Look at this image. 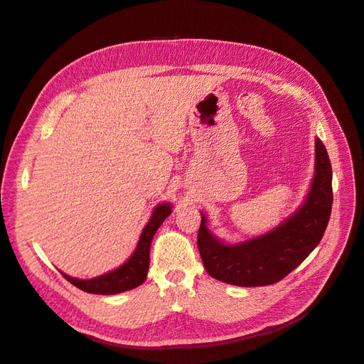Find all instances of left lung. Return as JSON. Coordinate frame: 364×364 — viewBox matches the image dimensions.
<instances>
[{"mask_svg":"<svg viewBox=\"0 0 364 364\" xmlns=\"http://www.w3.org/2000/svg\"><path fill=\"white\" fill-rule=\"evenodd\" d=\"M333 208V170L326 149L316 139V174L305 203L287 222L259 238L228 246L206 229L205 215L197 246L213 278L240 287H261L284 279L321 243Z\"/></svg>","mask_w":364,"mask_h":364,"instance_id":"8db88e82","label":"left lung"}]
</instances>
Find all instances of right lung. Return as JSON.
Returning <instances> with one entry per match:
<instances>
[{"label": "right lung", "mask_w": 364, "mask_h": 364, "mask_svg": "<svg viewBox=\"0 0 364 364\" xmlns=\"http://www.w3.org/2000/svg\"><path fill=\"white\" fill-rule=\"evenodd\" d=\"M171 214V206L164 203L156 206L150 222L142 230L139 237L138 246L134 252V255L130 257L127 262H124L119 269L102 274V277L94 278V279H75L68 277V274H63L65 279L75 285L77 289H80L86 293H94V294H115L126 290H132L138 287L144 279L147 278V270H149V262H150V245L151 238L155 235L158 228L162 225L165 218Z\"/></svg>", "instance_id": "obj_1"}]
</instances>
